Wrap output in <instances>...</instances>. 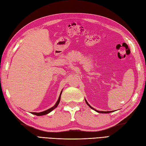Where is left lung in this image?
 Instances as JSON below:
<instances>
[{"label": "left lung", "instance_id": "obj_1", "mask_svg": "<svg viewBox=\"0 0 146 146\" xmlns=\"http://www.w3.org/2000/svg\"><path fill=\"white\" fill-rule=\"evenodd\" d=\"M85 101H86V103L87 104V105L91 108V109H92V110H95L96 111H97V112H98V113H111V112H113L112 111H99V110H97L96 109H94V108L93 107H92L90 105H89V104H88V102H87V100H86V99H85Z\"/></svg>", "mask_w": 146, "mask_h": 146}]
</instances>
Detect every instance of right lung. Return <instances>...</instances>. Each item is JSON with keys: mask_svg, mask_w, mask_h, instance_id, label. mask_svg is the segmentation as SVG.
Returning a JSON list of instances; mask_svg holds the SVG:
<instances>
[{"mask_svg": "<svg viewBox=\"0 0 146 146\" xmlns=\"http://www.w3.org/2000/svg\"><path fill=\"white\" fill-rule=\"evenodd\" d=\"M62 93V91H61L60 94L59 98H58V100H57V102L55 103V105H54L53 107L50 108V109H48L46 110H45V111H41V112H39V113H37V112H31V113L33 114V115H37V116H42V115H47V114H48V113H49L50 112H51L52 110H54V109H55V108L58 106V104H59V102H60V98H61Z\"/></svg>", "mask_w": 146, "mask_h": 146, "instance_id": "obj_1", "label": "right lung"}]
</instances>
